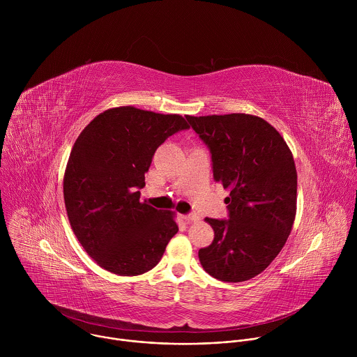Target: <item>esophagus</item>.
Segmentation results:
<instances>
[{
	"label": "esophagus",
	"instance_id": "1",
	"mask_svg": "<svg viewBox=\"0 0 357 357\" xmlns=\"http://www.w3.org/2000/svg\"><path fill=\"white\" fill-rule=\"evenodd\" d=\"M183 219H185L188 223H192V222H199V215H196V213H190V215H186V216H183Z\"/></svg>",
	"mask_w": 357,
	"mask_h": 357
}]
</instances>
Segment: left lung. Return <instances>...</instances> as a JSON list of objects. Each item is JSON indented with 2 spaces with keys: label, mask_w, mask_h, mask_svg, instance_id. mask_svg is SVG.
<instances>
[{
  "label": "left lung",
  "mask_w": 357,
  "mask_h": 357,
  "mask_svg": "<svg viewBox=\"0 0 357 357\" xmlns=\"http://www.w3.org/2000/svg\"><path fill=\"white\" fill-rule=\"evenodd\" d=\"M212 154L213 179L230 190L229 219L206 218L211 245L199 250L209 275L241 282L263 273L282 250L296 215V169L281 134L257 116H186Z\"/></svg>",
  "instance_id": "obj_1"
}]
</instances>
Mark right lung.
<instances>
[{
	"label": "right lung",
	"instance_id": "obj_1",
	"mask_svg": "<svg viewBox=\"0 0 357 357\" xmlns=\"http://www.w3.org/2000/svg\"><path fill=\"white\" fill-rule=\"evenodd\" d=\"M189 128L179 114L132 106L109 109L77 137L66 165L63 197L73 233L110 273L132 277L154 268L176 234L175 213L139 200L157 148Z\"/></svg>",
	"mask_w": 357,
	"mask_h": 357
}]
</instances>
